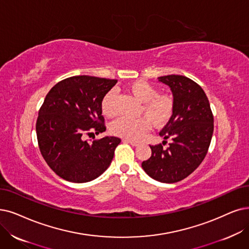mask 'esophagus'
<instances>
[{
    "label": "esophagus",
    "instance_id": "esophagus-1",
    "mask_svg": "<svg viewBox=\"0 0 249 249\" xmlns=\"http://www.w3.org/2000/svg\"><path fill=\"white\" fill-rule=\"evenodd\" d=\"M124 142L128 143V144H131L132 146H138V145H139V143H138V142L133 141V140H128V139H124Z\"/></svg>",
    "mask_w": 249,
    "mask_h": 249
}]
</instances>
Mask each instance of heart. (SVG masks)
I'll return each instance as SVG.
<instances>
[{
	"label": "heart",
	"instance_id": "heart-1",
	"mask_svg": "<svg viewBox=\"0 0 249 249\" xmlns=\"http://www.w3.org/2000/svg\"><path fill=\"white\" fill-rule=\"evenodd\" d=\"M137 100L142 102L140 113L145 116L136 119L119 117L110 124V132L128 140H140L151 128V122L157 126H162L171 121L175 104L173 98L167 94H158L157 89L146 81H135L126 86ZM115 93L107 92L101 100V111L106 117H113L116 113L114 107Z\"/></svg>",
	"mask_w": 249,
	"mask_h": 249
}]
</instances>
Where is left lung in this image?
Wrapping results in <instances>:
<instances>
[{"instance_id": "8db88e82", "label": "left lung", "mask_w": 249, "mask_h": 249, "mask_svg": "<svg viewBox=\"0 0 249 249\" xmlns=\"http://www.w3.org/2000/svg\"><path fill=\"white\" fill-rule=\"evenodd\" d=\"M158 81L170 87L174 96V114L159 133L172 142L167 148L150 145L151 156L142 162V167L156 181L176 183L203 161L213 133V115L202 88L192 79L171 74L158 77Z\"/></svg>"}]
</instances>
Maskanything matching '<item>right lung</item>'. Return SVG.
<instances>
[{
    "label": "right lung",
    "instance_id": "add662e5",
    "mask_svg": "<svg viewBox=\"0 0 249 249\" xmlns=\"http://www.w3.org/2000/svg\"><path fill=\"white\" fill-rule=\"evenodd\" d=\"M116 83L75 75L57 83L47 94L36 124L38 148L51 170L64 180L90 182L110 165L121 139L107 136L89 143L84 137L106 131L101 100Z\"/></svg>",
    "mask_w": 249,
    "mask_h": 249
}]
</instances>
